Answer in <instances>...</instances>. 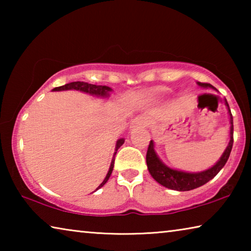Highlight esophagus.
Instances as JSON below:
<instances>
[{"label":"esophagus","mask_w":251,"mask_h":251,"mask_svg":"<svg viewBox=\"0 0 251 251\" xmlns=\"http://www.w3.org/2000/svg\"><path fill=\"white\" fill-rule=\"evenodd\" d=\"M145 125H146L145 120H143V118H141V117H137V118H135V120L133 121V123H131L130 129L142 128V127H144Z\"/></svg>","instance_id":"34e87169"}]
</instances>
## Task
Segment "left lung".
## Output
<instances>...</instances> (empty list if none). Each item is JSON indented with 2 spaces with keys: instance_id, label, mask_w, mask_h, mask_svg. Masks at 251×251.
Listing matches in <instances>:
<instances>
[{
  "instance_id": "obj_1",
  "label": "left lung",
  "mask_w": 251,
  "mask_h": 251,
  "mask_svg": "<svg viewBox=\"0 0 251 251\" xmlns=\"http://www.w3.org/2000/svg\"><path fill=\"white\" fill-rule=\"evenodd\" d=\"M197 84L201 87L212 88V90L217 91L212 85L208 83L197 82ZM225 105H226L229 114V123H230V134L229 135H230V139H229L228 146L223 152V155L219 158V160L214 165V166L206 169V171L198 173H187L168 167L166 164L163 163V160L159 158L158 155H157V152L155 151V143L151 141L146 154V163L148 172H150L151 177L154 178L158 184L166 187V188L177 190V192H187V190H192L205 185L206 182L211 180L212 178L220 172V169H222L225 166V164L227 163L233 144V121L230 108H229V105L226 99H225Z\"/></svg>"
}]
</instances>
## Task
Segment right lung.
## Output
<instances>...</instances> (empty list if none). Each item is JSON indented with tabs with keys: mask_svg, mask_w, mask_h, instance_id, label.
Here are the masks:
<instances>
[{
	"mask_svg": "<svg viewBox=\"0 0 251 251\" xmlns=\"http://www.w3.org/2000/svg\"><path fill=\"white\" fill-rule=\"evenodd\" d=\"M69 90H75V91H79V92H83V93H87V94L94 95V96H97V97H108L109 92H112V88L108 87V86H103V85H93V84H88V83H85V82H72V83L63 85V86L55 87L53 91L58 92V91H69ZM124 142H125L124 138L118 139V141L116 142L115 152H114V155H113V159H112V163H110V166H109L107 175H106L103 182H101V184L99 187H97L96 190L100 189V187H103L106 184V182H107V180L109 179L110 174H112L113 168H114L115 155H116V152L118 151V148H120L123 145V144H124Z\"/></svg>",
	"mask_w": 251,
	"mask_h": 251,
	"instance_id": "add662e5",
	"label": "right lung"
}]
</instances>
